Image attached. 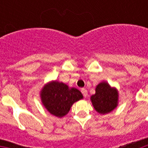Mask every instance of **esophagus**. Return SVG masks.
I'll use <instances>...</instances> for the list:
<instances>
[{
  "instance_id": "1",
  "label": "esophagus",
  "mask_w": 148,
  "mask_h": 148,
  "mask_svg": "<svg viewBox=\"0 0 148 148\" xmlns=\"http://www.w3.org/2000/svg\"><path fill=\"white\" fill-rule=\"evenodd\" d=\"M81 93H82V95H83V96L84 97H86L88 96V90H86V89H84V88H82V89H81Z\"/></svg>"
}]
</instances>
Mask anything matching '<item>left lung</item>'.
Segmentation results:
<instances>
[{"label":"left lung","instance_id":"1","mask_svg":"<svg viewBox=\"0 0 148 148\" xmlns=\"http://www.w3.org/2000/svg\"><path fill=\"white\" fill-rule=\"evenodd\" d=\"M95 95L90 99L93 106L100 114H108L112 111L117 105L118 94L116 89L111 88L106 82L99 84L96 88Z\"/></svg>","mask_w":148,"mask_h":148}]
</instances>
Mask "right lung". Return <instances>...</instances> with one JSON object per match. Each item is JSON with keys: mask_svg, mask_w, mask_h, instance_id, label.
Segmentation results:
<instances>
[{"mask_svg": "<svg viewBox=\"0 0 148 148\" xmlns=\"http://www.w3.org/2000/svg\"><path fill=\"white\" fill-rule=\"evenodd\" d=\"M41 101L51 114L61 117L69 112L72 104L83 98L76 88L70 89L64 83L53 81L44 87L41 90Z\"/></svg>", "mask_w": 148, "mask_h": 148, "instance_id": "1", "label": "right lung"}]
</instances>
